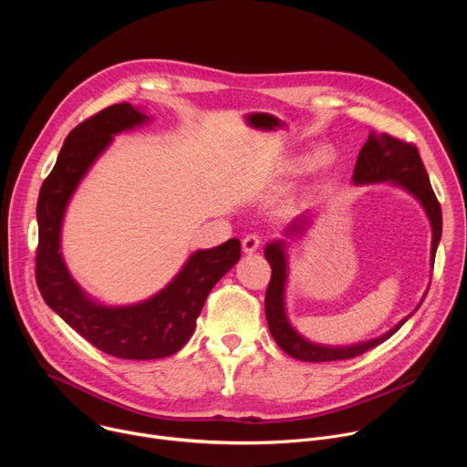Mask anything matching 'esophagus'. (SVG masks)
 Segmentation results:
<instances>
[{"label":"esophagus","instance_id":"obj_1","mask_svg":"<svg viewBox=\"0 0 467 467\" xmlns=\"http://www.w3.org/2000/svg\"><path fill=\"white\" fill-rule=\"evenodd\" d=\"M258 247H260V236H256V234H247V236L242 240V249H244V253H254Z\"/></svg>","mask_w":467,"mask_h":467}]
</instances>
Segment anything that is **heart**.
Returning <instances> with one entry per match:
<instances>
[{
    "instance_id": "1",
    "label": "heart",
    "mask_w": 467,
    "mask_h": 467,
    "mask_svg": "<svg viewBox=\"0 0 467 467\" xmlns=\"http://www.w3.org/2000/svg\"><path fill=\"white\" fill-rule=\"evenodd\" d=\"M330 161H332V155H330L328 150H316L314 155H312V164L317 170L327 168L330 164ZM308 164H310V161L306 157H296V159L286 162V171L288 173H301L303 170L308 168Z\"/></svg>"
}]
</instances>
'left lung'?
<instances>
[{"mask_svg":"<svg viewBox=\"0 0 467 467\" xmlns=\"http://www.w3.org/2000/svg\"><path fill=\"white\" fill-rule=\"evenodd\" d=\"M353 182L355 184H375V182H389L395 186H401L410 195H414L421 203L432 229V245H431V265L434 268V256L436 249L441 238V209L438 199L432 192L427 170L421 162L420 151L416 146L397 140L386 132H369L368 142L362 146L355 171H353ZM310 225V216L301 214L294 218L286 229L285 236H299L306 231ZM265 260L272 265V281L268 285V292H265V319H268V327L274 340L277 346L290 355L292 358L303 360V362H328V360H348L355 358L379 344L386 342L389 337L405 325L409 317L421 306L423 299L416 306L412 314L403 317L395 327H391L388 332H384L379 338H371L368 342L353 344V346H323L314 344L301 337L294 328V325L288 319L286 314V285H288V253H286V242L275 240L265 245L264 249ZM429 292V290H427Z\"/></svg>","mask_w":467,"mask_h":467,"instance_id":"8db88e82","label":"left lung"}]
</instances>
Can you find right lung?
Masks as SVG:
<instances>
[{
	"mask_svg": "<svg viewBox=\"0 0 467 467\" xmlns=\"http://www.w3.org/2000/svg\"><path fill=\"white\" fill-rule=\"evenodd\" d=\"M150 119L130 103H118L78 125L66 137L36 203V285L44 301L94 348L125 360H155L177 353L190 340L214 285L240 260L238 238L199 249L161 292L121 306L96 301L70 275L60 251V233L74 192L114 135Z\"/></svg>",
	"mask_w": 467,
	"mask_h": 467,
	"instance_id": "1",
	"label": "right lung"
}]
</instances>
